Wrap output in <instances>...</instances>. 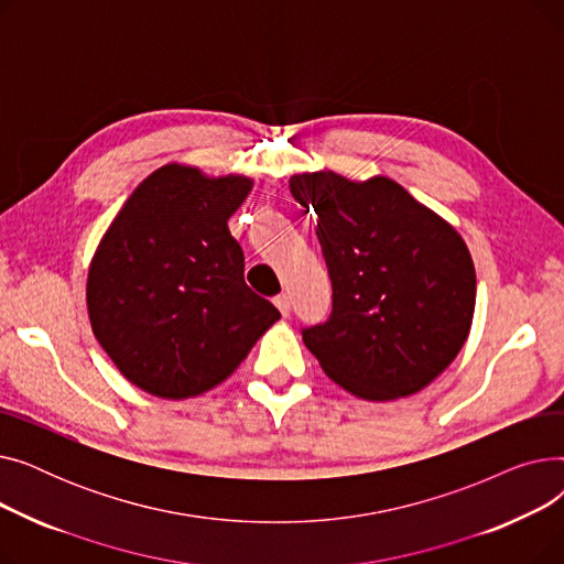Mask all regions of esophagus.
Listing matches in <instances>:
<instances>
[{
    "label": "esophagus",
    "instance_id": "esophagus-1",
    "mask_svg": "<svg viewBox=\"0 0 564 564\" xmlns=\"http://www.w3.org/2000/svg\"><path fill=\"white\" fill-rule=\"evenodd\" d=\"M274 304H276V308L281 311V315H283V317H288V315H290V311H292L290 294H279V297L274 300Z\"/></svg>",
    "mask_w": 564,
    "mask_h": 564
}]
</instances>
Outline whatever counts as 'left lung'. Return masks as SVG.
<instances>
[{
	"label": "left lung",
	"mask_w": 564,
	"mask_h": 564,
	"mask_svg": "<svg viewBox=\"0 0 564 564\" xmlns=\"http://www.w3.org/2000/svg\"><path fill=\"white\" fill-rule=\"evenodd\" d=\"M290 192L317 215L334 290L329 319L302 332L322 370L370 402L423 391L455 361L476 311L462 235L387 175L297 173Z\"/></svg>",
	"instance_id": "left-lung-1"
}]
</instances>
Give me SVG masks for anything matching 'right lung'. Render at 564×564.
I'll use <instances>...</instances> for the list:
<instances>
[{
  "instance_id": "right-lung-1",
  "label": "right lung",
  "mask_w": 564,
  "mask_h": 564,
  "mask_svg": "<svg viewBox=\"0 0 564 564\" xmlns=\"http://www.w3.org/2000/svg\"><path fill=\"white\" fill-rule=\"evenodd\" d=\"M253 187L166 164L130 194L88 267L91 329L141 391L183 400L215 389L281 313L245 283L228 230Z\"/></svg>"
}]
</instances>
